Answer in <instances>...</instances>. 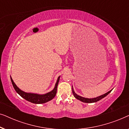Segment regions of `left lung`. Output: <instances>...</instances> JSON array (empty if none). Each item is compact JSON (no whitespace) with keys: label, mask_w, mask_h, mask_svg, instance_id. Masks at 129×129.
Instances as JSON below:
<instances>
[{"label":"left lung","mask_w":129,"mask_h":129,"mask_svg":"<svg viewBox=\"0 0 129 129\" xmlns=\"http://www.w3.org/2000/svg\"><path fill=\"white\" fill-rule=\"evenodd\" d=\"M112 90H111L109 91L108 92L106 93L105 94H104L103 95H101V96H100L99 97H97V98H92V99H88V98H83V97H82V96L77 95L76 93L75 92V91L73 90V86H72V93H73V96H75V98L76 99H77L80 100V101H82V102H84V103H94V102H97L99 101L100 100L102 99L106 96L107 94H109V93H110L111 91H112Z\"/></svg>","instance_id":"left-lung-1"}]
</instances>
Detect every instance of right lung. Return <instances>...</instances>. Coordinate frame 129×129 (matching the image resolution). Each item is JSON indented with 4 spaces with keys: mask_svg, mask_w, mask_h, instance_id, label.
<instances>
[{
    "mask_svg": "<svg viewBox=\"0 0 129 129\" xmlns=\"http://www.w3.org/2000/svg\"><path fill=\"white\" fill-rule=\"evenodd\" d=\"M10 79H11L12 83L13 84L14 89H15L16 91L21 97H22V98L24 99L31 102V103L35 104H42L50 101V100L53 99L55 97L56 93H57V88L58 83H59V82L60 76L57 78V82L56 83L54 89H53L52 91H50V92L46 93V94H36V93L24 92V91L21 90L16 85V84L14 83L13 79H12L11 77H10Z\"/></svg>",
    "mask_w": 129,
    "mask_h": 129,
    "instance_id": "obj_1",
    "label": "right lung"
}]
</instances>
